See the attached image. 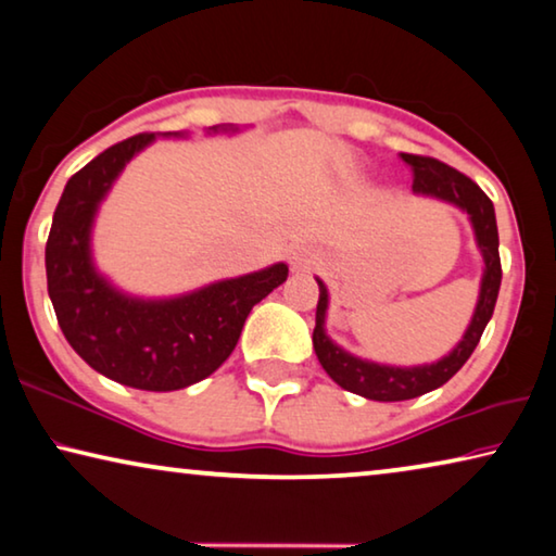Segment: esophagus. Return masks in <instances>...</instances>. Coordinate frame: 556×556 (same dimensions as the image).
<instances>
[{
  "label": "esophagus",
  "mask_w": 556,
  "mask_h": 556,
  "mask_svg": "<svg viewBox=\"0 0 556 556\" xmlns=\"http://www.w3.org/2000/svg\"><path fill=\"white\" fill-rule=\"evenodd\" d=\"M317 262H319V254L306 244L296 247L292 256H289V264H292L294 271H309V269L317 267Z\"/></svg>",
  "instance_id": "esophagus-1"
}]
</instances>
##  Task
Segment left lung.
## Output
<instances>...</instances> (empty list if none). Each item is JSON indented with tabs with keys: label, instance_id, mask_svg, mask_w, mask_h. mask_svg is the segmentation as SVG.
I'll list each match as a JSON object with an SVG mask.
<instances>
[{
	"label": "left lung",
	"instance_id": "1",
	"mask_svg": "<svg viewBox=\"0 0 556 556\" xmlns=\"http://www.w3.org/2000/svg\"><path fill=\"white\" fill-rule=\"evenodd\" d=\"M402 162L412 169L414 185L412 189L417 194L437 197L444 202L457 204L459 210L469 214L471 227L479 250L484 256V277L482 289H479V302L471 317V325L464 331L462 342L454 350L434 364L425 367H387V364H375L359 357H352L350 352L339 350L325 331V314H327V287L319 281V302H317V327H314L312 342L314 352L327 375L334 382L359 396L375 402H404L421 396L432 389L442 387L444 382L457 375L464 367V362L471 357L477 350L479 339L484 334V327L490 325L496 294L502 285V262H500V235H496V217L494 204L477 181H471L467 174L457 172L450 164L434 160V156L421 154H400Z\"/></svg>",
	"mask_w": 556,
	"mask_h": 556
}]
</instances>
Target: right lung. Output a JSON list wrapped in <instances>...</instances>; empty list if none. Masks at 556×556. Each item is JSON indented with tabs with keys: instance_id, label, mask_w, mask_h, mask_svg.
<instances>
[{
	"instance_id": "1",
	"label": "right lung",
	"mask_w": 556,
	"mask_h": 556,
	"mask_svg": "<svg viewBox=\"0 0 556 556\" xmlns=\"http://www.w3.org/2000/svg\"><path fill=\"white\" fill-rule=\"evenodd\" d=\"M152 131L94 156L66 181L47 239V289L72 350L114 382L172 392L217 371L235 352L252 306L287 279V264L225 279L177 300L124 296L94 271L89 231L99 202Z\"/></svg>"
}]
</instances>
